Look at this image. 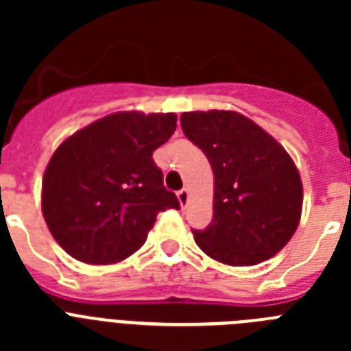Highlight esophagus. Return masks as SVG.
I'll list each match as a JSON object with an SVG mask.
<instances>
[{
	"label": "esophagus",
	"mask_w": 351,
	"mask_h": 351,
	"mask_svg": "<svg viewBox=\"0 0 351 351\" xmlns=\"http://www.w3.org/2000/svg\"><path fill=\"white\" fill-rule=\"evenodd\" d=\"M178 200H179V204L184 207L186 204H188V200H190V191L186 190V188H182L181 191H178Z\"/></svg>",
	"instance_id": "1"
}]
</instances>
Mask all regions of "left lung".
<instances>
[{
	"instance_id": "1",
	"label": "left lung",
	"mask_w": 351,
	"mask_h": 351,
	"mask_svg": "<svg viewBox=\"0 0 351 351\" xmlns=\"http://www.w3.org/2000/svg\"><path fill=\"white\" fill-rule=\"evenodd\" d=\"M182 132L214 172V214L195 243L226 265H256L283 250L302 213L299 170L280 142L232 110L184 112Z\"/></svg>"
}]
</instances>
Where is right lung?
<instances>
[{
	"instance_id": "obj_1",
	"label": "right lung",
	"mask_w": 351,
	"mask_h": 351,
	"mask_svg": "<svg viewBox=\"0 0 351 351\" xmlns=\"http://www.w3.org/2000/svg\"><path fill=\"white\" fill-rule=\"evenodd\" d=\"M178 126L169 114L116 112L56 149L42 181V213L68 255L93 265L128 258L158 213L179 209L153 153Z\"/></svg>"
}]
</instances>
